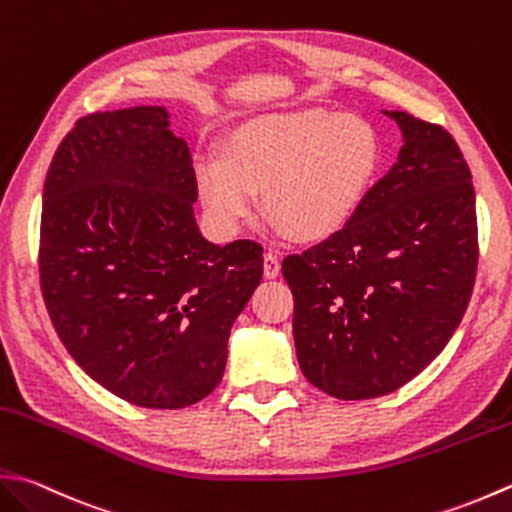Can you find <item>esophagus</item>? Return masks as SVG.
I'll use <instances>...</instances> for the list:
<instances>
[{
    "instance_id": "obj_1",
    "label": "esophagus",
    "mask_w": 512,
    "mask_h": 512,
    "mask_svg": "<svg viewBox=\"0 0 512 512\" xmlns=\"http://www.w3.org/2000/svg\"><path fill=\"white\" fill-rule=\"evenodd\" d=\"M279 268H282V266H279V257L268 250V253L264 255V277L275 279L279 275Z\"/></svg>"
}]
</instances>
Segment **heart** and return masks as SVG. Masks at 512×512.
<instances>
[{
  "instance_id": "heart-1",
  "label": "heart",
  "mask_w": 512,
  "mask_h": 512,
  "mask_svg": "<svg viewBox=\"0 0 512 512\" xmlns=\"http://www.w3.org/2000/svg\"><path fill=\"white\" fill-rule=\"evenodd\" d=\"M382 164L368 119L324 108L277 110L239 126L222 157H199L195 179L213 224L235 230L255 193L295 239L313 242L342 230L364 204Z\"/></svg>"
}]
</instances>
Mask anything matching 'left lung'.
<instances>
[{"mask_svg": "<svg viewBox=\"0 0 512 512\" xmlns=\"http://www.w3.org/2000/svg\"><path fill=\"white\" fill-rule=\"evenodd\" d=\"M388 115L404 133L397 164L342 230L282 262L299 368L346 402L393 393L442 353L479 262L473 177L453 135Z\"/></svg>", "mask_w": 512, "mask_h": 512, "instance_id": "1", "label": "left lung"}]
</instances>
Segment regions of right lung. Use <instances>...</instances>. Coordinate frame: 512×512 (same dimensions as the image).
Masks as SVG:
<instances>
[{
  "instance_id": "add662e5",
  "label": "right lung",
  "mask_w": 512,
  "mask_h": 512,
  "mask_svg": "<svg viewBox=\"0 0 512 512\" xmlns=\"http://www.w3.org/2000/svg\"><path fill=\"white\" fill-rule=\"evenodd\" d=\"M188 144L164 106L77 119L44 182L39 286L84 373L144 408L222 382L230 326L262 282L253 239L215 246L195 222Z\"/></svg>"
}]
</instances>
